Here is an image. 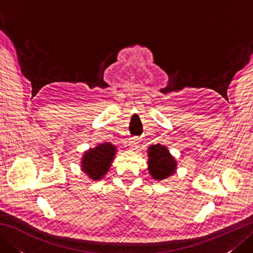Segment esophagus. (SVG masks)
<instances>
[{"mask_svg": "<svg viewBox=\"0 0 253 253\" xmlns=\"http://www.w3.org/2000/svg\"><path fill=\"white\" fill-rule=\"evenodd\" d=\"M129 147L132 149V150H136L139 146V139L137 137H133V138H130L129 139Z\"/></svg>", "mask_w": 253, "mask_h": 253, "instance_id": "obj_1", "label": "esophagus"}]
</instances>
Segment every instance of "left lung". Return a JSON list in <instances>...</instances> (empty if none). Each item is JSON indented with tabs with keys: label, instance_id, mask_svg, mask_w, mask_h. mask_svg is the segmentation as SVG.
<instances>
[{
	"label": "left lung",
	"instance_id": "obj_1",
	"mask_svg": "<svg viewBox=\"0 0 253 253\" xmlns=\"http://www.w3.org/2000/svg\"><path fill=\"white\" fill-rule=\"evenodd\" d=\"M149 171L154 179H164L173 175L176 169V161L162 144L149 148Z\"/></svg>",
	"mask_w": 253,
	"mask_h": 253
}]
</instances>
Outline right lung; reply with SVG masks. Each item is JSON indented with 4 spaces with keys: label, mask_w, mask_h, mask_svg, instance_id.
Here are the masks:
<instances>
[{
    "label": "right lung",
    "mask_w": 253,
    "mask_h": 253,
    "mask_svg": "<svg viewBox=\"0 0 253 253\" xmlns=\"http://www.w3.org/2000/svg\"><path fill=\"white\" fill-rule=\"evenodd\" d=\"M115 147L109 142L90 149L84 154L82 162L83 170L90 178L94 180L101 179V177H103L110 169L112 160L115 155Z\"/></svg>",
    "instance_id": "obj_1"
}]
</instances>
